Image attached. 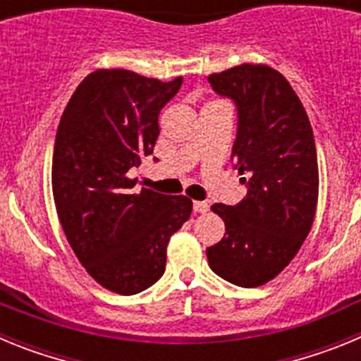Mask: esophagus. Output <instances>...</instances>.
<instances>
[{"instance_id": "esophagus-1", "label": "esophagus", "mask_w": 361, "mask_h": 361, "mask_svg": "<svg viewBox=\"0 0 361 361\" xmlns=\"http://www.w3.org/2000/svg\"><path fill=\"white\" fill-rule=\"evenodd\" d=\"M193 212H195V213H208L209 212L208 202H204V200H195V202H193Z\"/></svg>"}]
</instances>
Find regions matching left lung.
<instances>
[{"label":"left lung","mask_w":361,"mask_h":361,"mask_svg":"<svg viewBox=\"0 0 361 361\" xmlns=\"http://www.w3.org/2000/svg\"><path fill=\"white\" fill-rule=\"evenodd\" d=\"M233 99L238 132L233 159L247 195L213 204L226 233L206 250L209 267L240 288H258L289 266L311 231L318 204V159L307 111L279 70L233 66L208 78Z\"/></svg>","instance_id":"left-lung-1"}]
</instances>
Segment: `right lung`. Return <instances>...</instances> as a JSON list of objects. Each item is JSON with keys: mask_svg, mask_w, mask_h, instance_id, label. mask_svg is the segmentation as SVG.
Returning <instances> with one entry per match:
<instances>
[{"mask_svg": "<svg viewBox=\"0 0 361 361\" xmlns=\"http://www.w3.org/2000/svg\"><path fill=\"white\" fill-rule=\"evenodd\" d=\"M183 85L132 70L99 68L63 111L52 157V193L70 247L108 291L137 295L157 282L171 235L193 202L142 188L128 170L153 153L159 114Z\"/></svg>", "mask_w": 361, "mask_h": 361, "instance_id": "add662e5", "label": "right lung"}]
</instances>
